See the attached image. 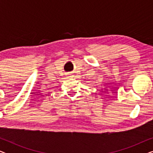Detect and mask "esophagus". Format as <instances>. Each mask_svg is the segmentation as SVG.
<instances>
[{
	"label": "esophagus",
	"instance_id": "esophagus-1",
	"mask_svg": "<svg viewBox=\"0 0 153 153\" xmlns=\"http://www.w3.org/2000/svg\"><path fill=\"white\" fill-rule=\"evenodd\" d=\"M70 77H71V75L70 74H67V78H70Z\"/></svg>",
	"mask_w": 153,
	"mask_h": 153
}]
</instances>
